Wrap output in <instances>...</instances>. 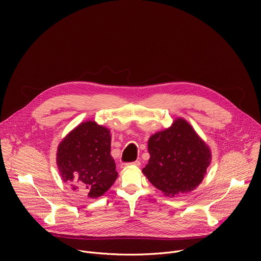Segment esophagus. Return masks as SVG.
<instances>
[{"label": "esophagus", "mask_w": 261, "mask_h": 261, "mask_svg": "<svg viewBox=\"0 0 261 261\" xmlns=\"http://www.w3.org/2000/svg\"><path fill=\"white\" fill-rule=\"evenodd\" d=\"M139 166L140 165V162L139 161H135V162H132V163H123L122 165H121V167L122 168H125V167H127V166Z\"/></svg>", "instance_id": "esophagus-1"}]
</instances>
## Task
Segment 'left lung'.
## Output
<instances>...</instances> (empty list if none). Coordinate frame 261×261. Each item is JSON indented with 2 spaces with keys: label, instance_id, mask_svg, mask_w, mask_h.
I'll list each match as a JSON object with an SVG mask.
<instances>
[{
  "label": "left lung",
  "instance_id": "1",
  "mask_svg": "<svg viewBox=\"0 0 261 261\" xmlns=\"http://www.w3.org/2000/svg\"><path fill=\"white\" fill-rule=\"evenodd\" d=\"M147 150L150 159L142 173L168 197L195 190L212 161L210 146L182 118L151 135Z\"/></svg>",
  "mask_w": 261,
  "mask_h": 261
}]
</instances>
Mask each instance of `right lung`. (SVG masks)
Here are the masks:
<instances>
[{
	"label": "right lung",
	"mask_w": 261,
	"mask_h": 261,
	"mask_svg": "<svg viewBox=\"0 0 261 261\" xmlns=\"http://www.w3.org/2000/svg\"><path fill=\"white\" fill-rule=\"evenodd\" d=\"M110 144V130L95 121L83 122L71 130L58 145L62 180L89 198L102 196L118 177Z\"/></svg>",
	"instance_id": "add662e5"
}]
</instances>
